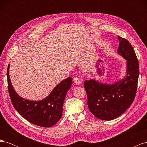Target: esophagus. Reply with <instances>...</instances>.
Returning <instances> with one entry per match:
<instances>
[{
  "label": "esophagus",
  "instance_id": "obj_1",
  "mask_svg": "<svg viewBox=\"0 0 147 147\" xmlns=\"http://www.w3.org/2000/svg\"><path fill=\"white\" fill-rule=\"evenodd\" d=\"M73 81L75 83V84H80L82 83V80L80 78H79L78 77H74L73 78Z\"/></svg>",
  "mask_w": 147,
  "mask_h": 147
}]
</instances>
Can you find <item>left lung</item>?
Segmentation results:
<instances>
[{"instance_id": "obj_1", "label": "left lung", "mask_w": 147, "mask_h": 147, "mask_svg": "<svg viewBox=\"0 0 147 147\" xmlns=\"http://www.w3.org/2000/svg\"><path fill=\"white\" fill-rule=\"evenodd\" d=\"M118 38V53L127 60L126 77L112 84L94 80L84 82L89 110L97 118L107 121L118 117L132 104L139 76V61L134 50L126 38L120 36Z\"/></svg>"}]
</instances>
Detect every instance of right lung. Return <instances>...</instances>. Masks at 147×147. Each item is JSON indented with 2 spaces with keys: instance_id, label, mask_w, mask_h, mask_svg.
Instances as JSON below:
<instances>
[{
  "instance_id": "add662e5",
  "label": "right lung",
  "mask_w": 147,
  "mask_h": 147,
  "mask_svg": "<svg viewBox=\"0 0 147 147\" xmlns=\"http://www.w3.org/2000/svg\"><path fill=\"white\" fill-rule=\"evenodd\" d=\"M7 68L8 90L12 105L18 113L29 122L35 125L50 127L59 121L66 94L72 84L68 77L62 81L47 98L40 101H30L21 98L13 89L9 77V66Z\"/></svg>"
}]
</instances>
